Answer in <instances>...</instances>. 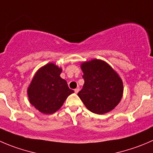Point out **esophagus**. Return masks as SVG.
Segmentation results:
<instances>
[{"label":"esophagus","instance_id":"1","mask_svg":"<svg viewBox=\"0 0 153 153\" xmlns=\"http://www.w3.org/2000/svg\"><path fill=\"white\" fill-rule=\"evenodd\" d=\"M78 91H79V88L75 89V93H78Z\"/></svg>","mask_w":153,"mask_h":153}]
</instances>
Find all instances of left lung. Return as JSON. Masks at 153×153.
<instances>
[{
    "label": "left lung",
    "mask_w": 153,
    "mask_h": 153,
    "mask_svg": "<svg viewBox=\"0 0 153 153\" xmlns=\"http://www.w3.org/2000/svg\"><path fill=\"white\" fill-rule=\"evenodd\" d=\"M84 84L78 96L91 112L104 114L112 111L123 93V81L106 62L93 59L81 63Z\"/></svg>",
    "instance_id": "8db88e82"
}]
</instances>
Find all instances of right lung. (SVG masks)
<instances>
[{"instance_id": "right-lung-1", "label": "right lung", "mask_w": 153, "mask_h": 153, "mask_svg": "<svg viewBox=\"0 0 153 153\" xmlns=\"http://www.w3.org/2000/svg\"><path fill=\"white\" fill-rule=\"evenodd\" d=\"M61 68L52 63L36 72L27 88L30 103L42 114H51L58 111L68 96L74 91L60 78Z\"/></svg>"}]
</instances>
